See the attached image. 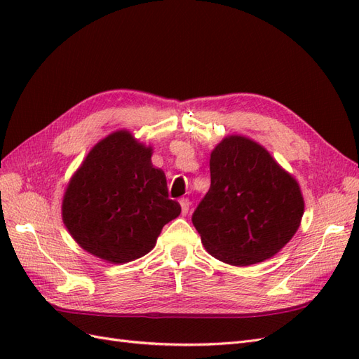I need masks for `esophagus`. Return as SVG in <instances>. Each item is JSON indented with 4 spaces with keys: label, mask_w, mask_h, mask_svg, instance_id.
<instances>
[{
    "label": "esophagus",
    "mask_w": 359,
    "mask_h": 359,
    "mask_svg": "<svg viewBox=\"0 0 359 359\" xmlns=\"http://www.w3.org/2000/svg\"><path fill=\"white\" fill-rule=\"evenodd\" d=\"M180 205H181L182 214L187 215V212H189V210H190V201H189L187 198H182V199L180 201Z\"/></svg>",
    "instance_id": "34e87169"
}]
</instances>
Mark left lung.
<instances>
[{"label":"left lung","instance_id":"obj_1","mask_svg":"<svg viewBox=\"0 0 359 359\" xmlns=\"http://www.w3.org/2000/svg\"><path fill=\"white\" fill-rule=\"evenodd\" d=\"M211 187L193 224L212 257L248 266L276 256L299 229V182L269 151L243 135H227L211 151Z\"/></svg>","mask_w":359,"mask_h":359}]
</instances>
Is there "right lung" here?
<instances>
[{
    "label": "right lung",
    "mask_w": 359,
    "mask_h": 359,
    "mask_svg": "<svg viewBox=\"0 0 359 359\" xmlns=\"http://www.w3.org/2000/svg\"><path fill=\"white\" fill-rule=\"evenodd\" d=\"M153 147L126 128L99 140L64 190L62 223L85 252L121 265L154 248L181 206L168 196L166 175L153 166Z\"/></svg>",
    "instance_id": "right-lung-1"
}]
</instances>
